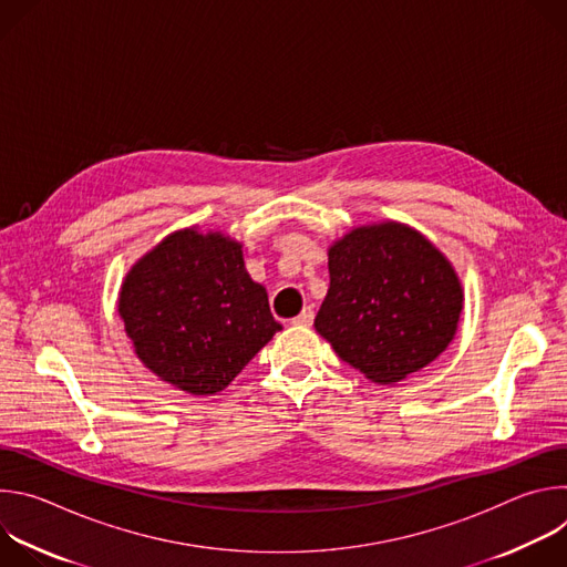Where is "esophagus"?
<instances>
[{"instance_id":"34e87169","label":"esophagus","mask_w":567,"mask_h":567,"mask_svg":"<svg viewBox=\"0 0 567 567\" xmlns=\"http://www.w3.org/2000/svg\"><path fill=\"white\" fill-rule=\"evenodd\" d=\"M291 322H293V326H300V328H311V322H313V309H311V307H305V309L300 311V316H296Z\"/></svg>"}]
</instances>
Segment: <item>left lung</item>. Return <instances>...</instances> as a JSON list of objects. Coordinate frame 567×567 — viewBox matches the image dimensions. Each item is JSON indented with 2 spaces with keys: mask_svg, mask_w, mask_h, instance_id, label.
<instances>
[{
  "mask_svg": "<svg viewBox=\"0 0 567 567\" xmlns=\"http://www.w3.org/2000/svg\"><path fill=\"white\" fill-rule=\"evenodd\" d=\"M330 289L313 328L374 383H396L453 341L464 305L451 262L415 228L381 221L330 247Z\"/></svg>",
  "mask_w": 567,
  "mask_h": 567,
  "instance_id": "8db88e82",
  "label": "left lung"
}]
</instances>
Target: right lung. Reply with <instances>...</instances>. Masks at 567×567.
Masks as SVG:
<instances>
[{"label": "right lung", "instance_id": "obj_1", "mask_svg": "<svg viewBox=\"0 0 567 567\" xmlns=\"http://www.w3.org/2000/svg\"><path fill=\"white\" fill-rule=\"evenodd\" d=\"M118 313L136 357L190 394L224 390L274 339L267 289L224 233H171L125 276Z\"/></svg>", "mask_w": 567, "mask_h": 567}]
</instances>
